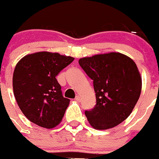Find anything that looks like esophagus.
I'll return each instance as SVG.
<instances>
[{
	"label": "esophagus",
	"mask_w": 159,
	"mask_h": 159,
	"mask_svg": "<svg viewBox=\"0 0 159 159\" xmlns=\"http://www.w3.org/2000/svg\"><path fill=\"white\" fill-rule=\"evenodd\" d=\"M75 100H76L77 102H80V101H81V97H80L79 95H76V97H75Z\"/></svg>",
	"instance_id": "1"
}]
</instances>
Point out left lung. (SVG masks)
Here are the masks:
<instances>
[{
    "label": "left lung",
    "mask_w": 159,
    "mask_h": 159,
    "mask_svg": "<svg viewBox=\"0 0 159 159\" xmlns=\"http://www.w3.org/2000/svg\"><path fill=\"white\" fill-rule=\"evenodd\" d=\"M80 66L93 80L96 105L85 111L94 129L115 127L126 119L142 91V77L132 59L118 52L96 54L79 59Z\"/></svg>",
    "instance_id": "obj_1"
}]
</instances>
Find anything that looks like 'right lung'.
<instances>
[{
	"label": "right lung",
	"mask_w": 159,
	"mask_h": 159,
	"mask_svg": "<svg viewBox=\"0 0 159 159\" xmlns=\"http://www.w3.org/2000/svg\"><path fill=\"white\" fill-rule=\"evenodd\" d=\"M48 51L22 57L13 75V90L19 108L29 121L52 129L61 121L70 100L62 95L56 76L74 61Z\"/></svg>",
	"instance_id": "right-lung-1"
}]
</instances>
